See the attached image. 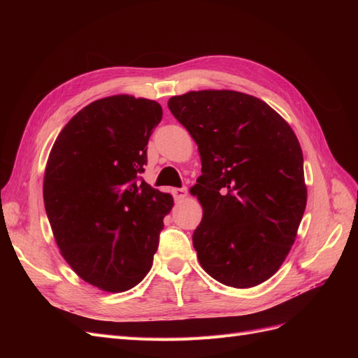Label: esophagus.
<instances>
[{"label":"esophagus","mask_w":358,"mask_h":358,"mask_svg":"<svg viewBox=\"0 0 358 358\" xmlns=\"http://www.w3.org/2000/svg\"><path fill=\"white\" fill-rule=\"evenodd\" d=\"M187 196H188V191H187V188H176V189H173V197H175V200H176V201L185 200V199H187Z\"/></svg>","instance_id":"esophagus-1"}]
</instances>
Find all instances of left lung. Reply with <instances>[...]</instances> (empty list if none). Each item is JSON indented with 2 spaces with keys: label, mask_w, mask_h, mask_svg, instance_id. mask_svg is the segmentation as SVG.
<instances>
[{
  "label": "left lung",
  "mask_w": 358,
  "mask_h": 358,
  "mask_svg": "<svg viewBox=\"0 0 358 358\" xmlns=\"http://www.w3.org/2000/svg\"><path fill=\"white\" fill-rule=\"evenodd\" d=\"M169 109L199 146L189 191L203 208L192 245L204 272L234 288L272 278L296 241L308 189L299 140L257 96L229 90L171 96Z\"/></svg>",
  "instance_id": "left-lung-1"
}]
</instances>
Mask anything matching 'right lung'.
Returning <instances> with one entry per match:
<instances>
[{
  "mask_svg": "<svg viewBox=\"0 0 358 358\" xmlns=\"http://www.w3.org/2000/svg\"><path fill=\"white\" fill-rule=\"evenodd\" d=\"M161 106L133 95L92 101L62 128L48 158L43 199L61 255L107 292L142 282L173 197L140 178Z\"/></svg>",
  "mask_w": 358,
  "mask_h": 358,
  "instance_id": "obj_1",
  "label": "right lung"
}]
</instances>
